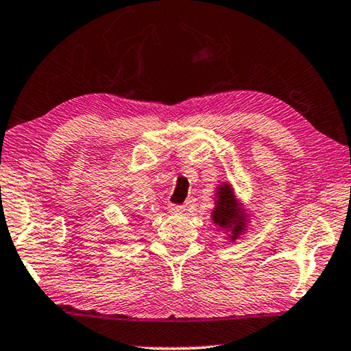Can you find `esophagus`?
<instances>
[{
	"label": "esophagus",
	"instance_id": "obj_1",
	"mask_svg": "<svg viewBox=\"0 0 351 351\" xmlns=\"http://www.w3.org/2000/svg\"><path fill=\"white\" fill-rule=\"evenodd\" d=\"M169 211H170L171 214H176V216H181V214L186 211V208L182 206V205H170V206H169Z\"/></svg>",
	"mask_w": 351,
	"mask_h": 351
}]
</instances>
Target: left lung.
<instances>
[{
	"label": "left lung",
	"instance_id": "1",
	"mask_svg": "<svg viewBox=\"0 0 351 351\" xmlns=\"http://www.w3.org/2000/svg\"><path fill=\"white\" fill-rule=\"evenodd\" d=\"M214 195L216 198H214V209L211 213L214 226L227 233L230 243L237 241L247 230L249 213L239 203L230 182L217 184Z\"/></svg>",
	"mask_w": 351,
	"mask_h": 351
}]
</instances>
